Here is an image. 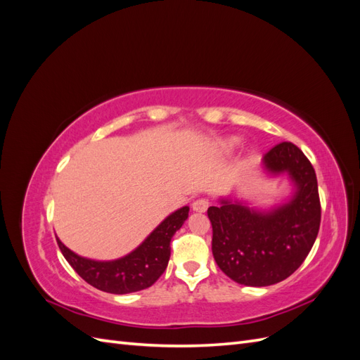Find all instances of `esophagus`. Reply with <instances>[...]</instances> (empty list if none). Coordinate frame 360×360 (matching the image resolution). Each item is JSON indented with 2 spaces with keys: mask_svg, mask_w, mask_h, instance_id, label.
I'll list each match as a JSON object with an SVG mask.
<instances>
[{
  "mask_svg": "<svg viewBox=\"0 0 360 360\" xmlns=\"http://www.w3.org/2000/svg\"><path fill=\"white\" fill-rule=\"evenodd\" d=\"M207 209H209V201H205V200H197L192 204V210L197 213H204Z\"/></svg>",
  "mask_w": 360,
  "mask_h": 360,
  "instance_id": "esophagus-1",
  "label": "esophagus"
}]
</instances>
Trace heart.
I'll use <instances>...</instances> for the list:
<instances>
[{
  "mask_svg": "<svg viewBox=\"0 0 360 360\" xmlns=\"http://www.w3.org/2000/svg\"><path fill=\"white\" fill-rule=\"evenodd\" d=\"M240 146V139L236 138V136H228L225 139H222L219 144H217V153L221 156H226V155H231L233 151H236Z\"/></svg>",
  "mask_w": 360,
  "mask_h": 360,
  "instance_id": "b5f03b06",
  "label": "heart"
}]
</instances>
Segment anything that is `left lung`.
I'll list each match as a JSON object with an SVG mask.
<instances>
[{
    "label": "left lung",
    "mask_w": 360,
    "mask_h": 360,
    "mask_svg": "<svg viewBox=\"0 0 360 360\" xmlns=\"http://www.w3.org/2000/svg\"><path fill=\"white\" fill-rule=\"evenodd\" d=\"M261 171L267 179L287 176L288 197L259 207L228 195L207 210L216 264L248 287L274 285L292 275L308 257L321 219L317 176L300 148L278 144L263 158Z\"/></svg>",
    "instance_id": "1"
}]
</instances>
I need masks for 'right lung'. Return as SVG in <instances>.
Segmentation results:
<instances>
[{"instance_id":"right-lung-1","label":"right lung","mask_w":360,"mask_h":360,"mask_svg":"<svg viewBox=\"0 0 360 360\" xmlns=\"http://www.w3.org/2000/svg\"><path fill=\"white\" fill-rule=\"evenodd\" d=\"M189 205L168 214L143 243L117 259H91L75 254L57 237L58 248L68 263L85 282L97 290L127 294L151 287L165 271L171 257V238L186 222Z\"/></svg>"}]
</instances>
